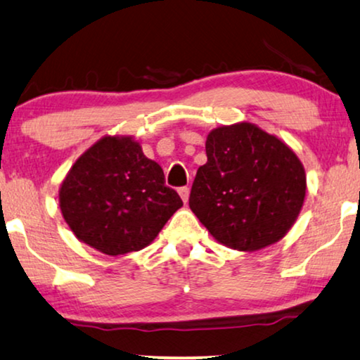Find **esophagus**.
<instances>
[{
	"label": "esophagus",
	"instance_id": "obj_1",
	"mask_svg": "<svg viewBox=\"0 0 360 360\" xmlns=\"http://www.w3.org/2000/svg\"><path fill=\"white\" fill-rule=\"evenodd\" d=\"M179 195H180V198L184 200V203H188V198H190L188 186H181V188H179Z\"/></svg>",
	"mask_w": 360,
	"mask_h": 360
}]
</instances>
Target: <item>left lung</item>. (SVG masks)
<instances>
[{"mask_svg": "<svg viewBox=\"0 0 360 360\" xmlns=\"http://www.w3.org/2000/svg\"><path fill=\"white\" fill-rule=\"evenodd\" d=\"M208 162L196 172L190 208L226 248L254 252L292 229L307 195L298 155L252 122L206 136Z\"/></svg>", "mask_w": 360, "mask_h": 360, "instance_id": "8db88e82", "label": "left lung"}]
</instances>
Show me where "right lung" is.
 <instances>
[{
    "label": "right lung",
    "mask_w": 360,
    "mask_h": 360,
    "mask_svg": "<svg viewBox=\"0 0 360 360\" xmlns=\"http://www.w3.org/2000/svg\"><path fill=\"white\" fill-rule=\"evenodd\" d=\"M58 205L78 240L120 255L147 248L184 201L134 137L105 136L68 170Z\"/></svg>",
    "instance_id": "right-lung-1"
}]
</instances>
